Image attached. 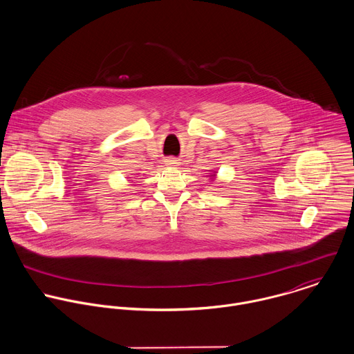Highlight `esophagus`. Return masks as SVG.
<instances>
[{
	"instance_id": "34e87169",
	"label": "esophagus",
	"mask_w": 354,
	"mask_h": 354,
	"mask_svg": "<svg viewBox=\"0 0 354 354\" xmlns=\"http://www.w3.org/2000/svg\"><path fill=\"white\" fill-rule=\"evenodd\" d=\"M165 164H167L168 167H176V164H178V160L171 157V158H167V160H165Z\"/></svg>"
}]
</instances>
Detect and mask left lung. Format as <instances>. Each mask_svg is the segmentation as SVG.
Listing matches in <instances>:
<instances>
[{"instance_id":"8db88e82","label":"left lung","mask_w":354,"mask_h":354,"mask_svg":"<svg viewBox=\"0 0 354 354\" xmlns=\"http://www.w3.org/2000/svg\"><path fill=\"white\" fill-rule=\"evenodd\" d=\"M214 175H216V172L213 171V174H211V175H209V176H211V179H212V178H214Z\"/></svg>"}]
</instances>
